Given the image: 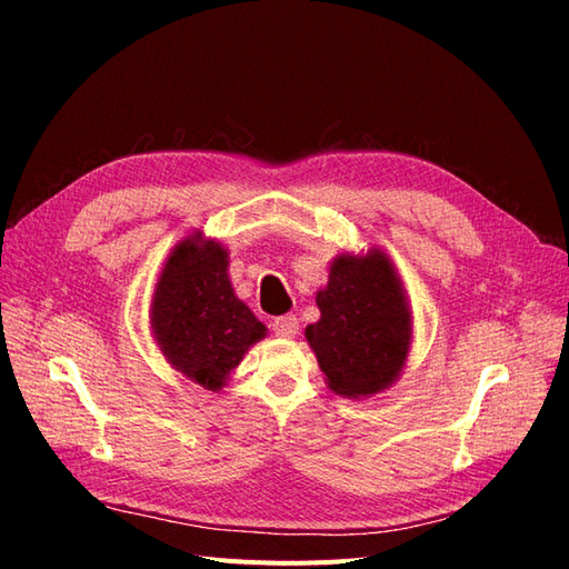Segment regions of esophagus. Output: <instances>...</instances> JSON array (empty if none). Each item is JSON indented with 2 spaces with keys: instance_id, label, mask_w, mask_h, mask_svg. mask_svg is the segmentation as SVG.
I'll list each match as a JSON object with an SVG mask.
<instances>
[{
  "instance_id": "esophagus-1",
  "label": "esophagus",
  "mask_w": 569,
  "mask_h": 569,
  "mask_svg": "<svg viewBox=\"0 0 569 569\" xmlns=\"http://www.w3.org/2000/svg\"><path fill=\"white\" fill-rule=\"evenodd\" d=\"M298 326H300V321L296 315H283V317H277L271 321V331L279 338H292L298 333Z\"/></svg>"
}]
</instances>
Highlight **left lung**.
<instances>
[{
    "label": "left lung",
    "instance_id": "obj_1",
    "mask_svg": "<svg viewBox=\"0 0 569 569\" xmlns=\"http://www.w3.org/2000/svg\"><path fill=\"white\" fill-rule=\"evenodd\" d=\"M321 319L307 326L328 388L345 397L385 390L405 366L411 319L397 273L380 250L366 258L340 254L326 290H319Z\"/></svg>",
    "mask_w": 569,
    "mask_h": 569
}]
</instances>
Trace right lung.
Listing matches in <instances>:
<instances>
[{"label":"right lung","instance_id":"1","mask_svg":"<svg viewBox=\"0 0 569 569\" xmlns=\"http://www.w3.org/2000/svg\"><path fill=\"white\" fill-rule=\"evenodd\" d=\"M151 315L162 355L208 390L222 388L248 347L264 336V323L233 296L227 250L212 241L200 246L196 238L170 254Z\"/></svg>","mask_w":569,"mask_h":569}]
</instances>
